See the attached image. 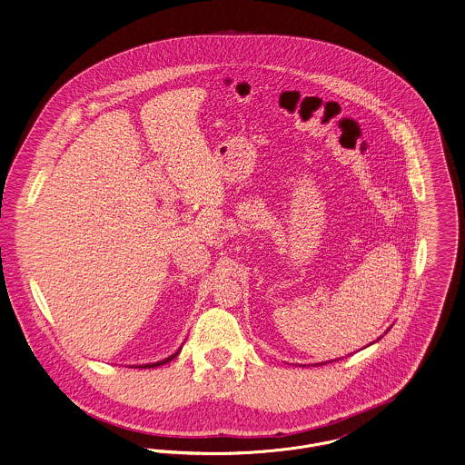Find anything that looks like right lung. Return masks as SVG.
Segmentation results:
<instances>
[{"label":"right lung","instance_id":"add662e5","mask_svg":"<svg viewBox=\"0 0 465 465\" xmlns=\"http://www.w3.org/2000/svg\"><path fill=\"white\" fill-rule=\"evenodd\" d=\"M173 357H177V353H175V355H172V357H169V359H165V361H162V362H156V364H147V366H143V368H156V366H162V364H165V362L172 361Z\"/></svg>","mask_w":465,"mask_h":465}]
</instances>
